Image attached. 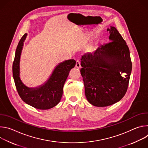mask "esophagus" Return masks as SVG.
I'll return each instance as SVG.
<instances>
[{
	"label": "esophagus",
	"mask_w": 148,
	"mask_h": 148,
	"mask_svg": "<svg viewBox=\"0 0 148 148\" xmlns=\"http://www.w3.org/2000/svg\"><path fill=\"white\" fill-rule=\"evenodd\" d=\"M75 67L77 68V69H80L81 68V62L79 60H77V61H76Z\"/></svg>",
	"instance_id": "esophagus-1"
}]
</instances>
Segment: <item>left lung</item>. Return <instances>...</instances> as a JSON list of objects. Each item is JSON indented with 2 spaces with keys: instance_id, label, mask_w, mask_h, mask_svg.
Here are the masks:
<instances>
[{
  "instance_id": "1",
  "label": "left lung",
  "mask_w": 148,
  "mask_h": 148,
  "mask_svg": "<svg viewBox=\"0 0 148 148\" xmlns=\"http://www.w3.org/2000/svg\"><path fill=\"white\" fill-rule=\"evenodd\" d=\"M110 43L81 58L85 94L94 106H110L119 101L127 91L132 71L128 46L114 26L107 29Z\"/></svg>"
}]
</instances>
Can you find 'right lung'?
<instances>
[{"mask_svg": "<svg viewBox=\"0 0 148 148\" xmlns=\"http://www.w3.org/2000/svg\"><path fill=\"white\" fill-rule=\"evenodd\" d=\"M27 36V33L25 34L19 41L13 63V76L16 87L19 96L25 102L38 110H49L60 101L64 83L76 61L71 59L59 63L44 84L35 88L27 87L20 78V56Z\"/></svg>", "mask_w": 148, "mask_h": 148, "instance_id": "obj_1", "label": "right lung"}]
</instances>
